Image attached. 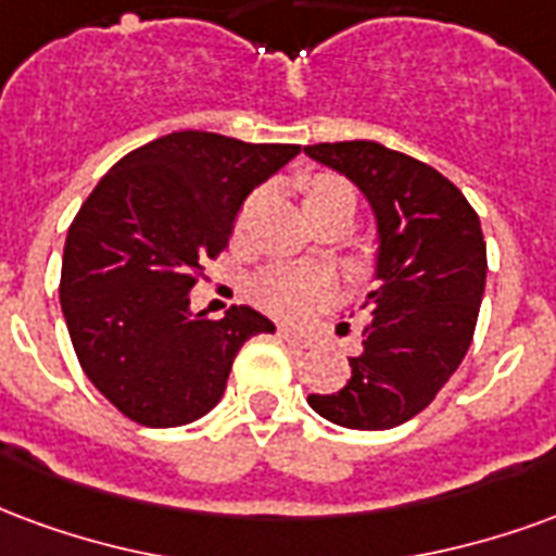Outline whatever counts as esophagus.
I'll list each match as a JSON object with an SVG mask.
<instances>
[{
	"mask_svg": "<svg viewBox=\"0 0 556 556\" xmlns=\"http://www.w3.org/2000/svg\"><path fill=\"white\" fill-rule=\"evenodd\" d=\"M278 340H283L287 346H293V350H311V340L305 334H299L293 328H278Z\"/></svg>",
	"mask_w": 556,
	"mask_h": 556,
	"instance_id": "34e87169",
	"label": "esophagus"
}]
</instances>
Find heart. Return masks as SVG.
Masks as SVG:
<instances>
[{"instance_id":"obj_1","label":"heart","mask_w":556,"mask_h":556,"mask_svg":"<svg viewBox=\"0 0 556 556\" xmlns=\"http://www.w3.org/2000/svg\"><path fill=\"white\" fill-rule=\"evenodd\" d=\"M299 194H302L307 218H314L317 213L328 210V206L338 204H346L355 210V189H352L350 180H343L338 174H302V177H299ZM254 210H257V194L249 198L245 206H242V213H239V233L245 230ZM249 293L263 311H269L275 317L299 319L305 317V314H311V311H317V307L328 305L331 295H334V283L319 273L275 266V269H266V273H261L249 283Z\"/></svg>"}]
</instances>
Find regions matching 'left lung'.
<instances>
[{
  "label": "left lung",
  "instance_id": "obj_1",
  "mask_svg": "<svg viewBox=\"0 0 556 556\" xmlns=\"http://www.w3.org/2000/svg\"><path fill=\"white\" fill-rule=\"evenodd\" d=\"M370 198L379 218V278L350 382L307 403L331 424L391 429L435 400L471 346L485 290L477 210L427 162L376 141L307 144Z\"/></svg>",
  "mask_w": 556,
  "mask_h": 556
}]
</instances>
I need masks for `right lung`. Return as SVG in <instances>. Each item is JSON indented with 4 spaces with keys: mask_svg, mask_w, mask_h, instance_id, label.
Segmentation results:
<instances>
[{
    "mask_svg": "<svg viewBox=\"0 0 556 556\" xmlns=\"http://www.w3.org/2000/svg\"><path fill=\"white\" fill-rule=\"evenodd\" d=\"M299 150L184 129L127 153L85 198L64 242L62 311L85 376L132 424L204 417L242 343L275 331L249 305L192 317L189 290L228 249L251 189Z\"/></svg>",
    "mask_w": 556,
    "mask_h": 556,
    "instance_id": "obj_1",
    "label": "right lung"
}]
</instances>
